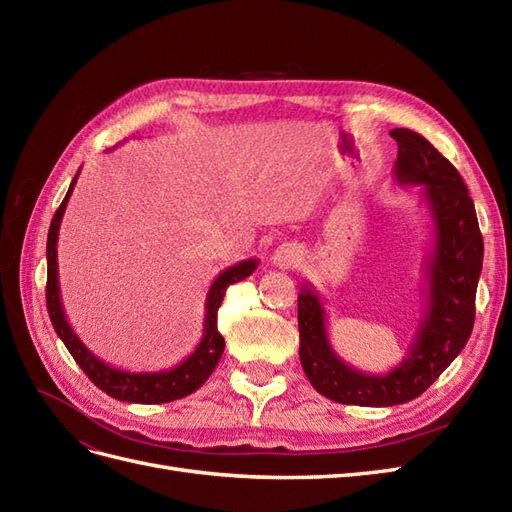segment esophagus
<instances>
[{
	"instance_id": "obj_1",
	"label": "esophagus",
	"mask_w": 512,
	"mask_h": 512,
	"mask_svg": "<svg viewBox=\"0 0 512 512\" xmlns=\"http://www.w3.org/2000/svg\"><path fill=\"white\" fill-rule=\"evenodd\" d=\"M271 262L275 267H280V269H288V267H292L294 262H297V252L292 250V247H280V250H275L273 252V256H271Z\"/></svg>"
}]
</instances>
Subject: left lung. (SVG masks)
I'll return each mask as SVG.
<instances>
[{
  "instance_id": "8db88e82",
  "label": "left lung",
  "mask_w": 512,
  "mask_h": 512,
  "mask_svg": "<svg viewBox=\"0 0 512 512\" xmlns=\"http://www.w3.org/2000/svg\"><path fill=\"white\" fill-rule=\"evenodd\" d=\"M391 136L399 147L395 179L421 185L431 218L425 316L404 361L386 374L354 369L329 342L318 290L305 282L299 292V356L305 376L320 395L346 406H397L425 393L468 344L474 327L483 237L470 192L457 168L427 138L406 128L391 130Z\"/></svg>"
}]
</instances>
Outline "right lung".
Wrapping results in <instances>:
<instances>
[{
  "mask_svg": "<svg viewBox=\"0 0 512 512\" xmlns=\"http://www.w3.org/2000/svg\"><path fill=\"white\" fill-rule=\"evenodd\" d=\"M79 173L74 175L64 203H61L59 209L55 211L51 228H49V239H46V307H49V316H51L55 333L59 335L61 342L66 344L72 359L79 363V367L85 371L87 378L106 395H111L119 401H128V404H168V401H175L198 391L213 374L215 365L220 363V356L226 346L224 337L218 331V309H220V303L224 301L226 288L230 284L245 280V277H250L258 267V260L256 258L241 260L237 265L224 269L218 277H215L205 301L203 339H200V344L188 359H183L179 365L164 371H126V369H117L113 365H108L100 359V356L91 352L81 342V337L74 333L59 297L57 237H59L61 218H64L68 200L72 196L76 179H79Z\"/></svg>",
  "mask_w": 512,
  "mask_h": 512,
  "instance_id": "obj_1",
  "label": "right lung"
}]
</instances>
